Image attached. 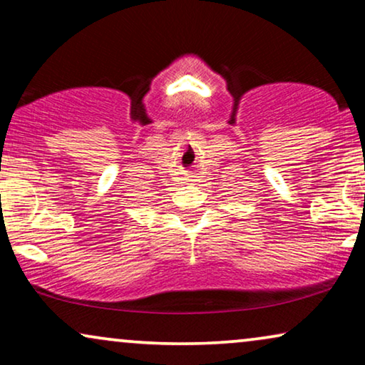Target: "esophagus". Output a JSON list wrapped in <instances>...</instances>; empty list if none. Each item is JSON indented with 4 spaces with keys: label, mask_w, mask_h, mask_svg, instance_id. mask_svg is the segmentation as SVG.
Listing matches in <instances>:
<instances>
[{
    "label": "esophagus",
    "mask_w": 365,
    "mask_h": 365,
    "mask_svg": "<svg viewBox=\"0 0 365 365\" xmlns=\"http://www.w3.org/2000/svg\"><path fill=\"white\" fill-rule=\"evenodd\" d=\"M194 173L192 171H186L184 173V182H192L194 181Z\"/></svg>",
    "instance_id": "1"
}]
</instances>
